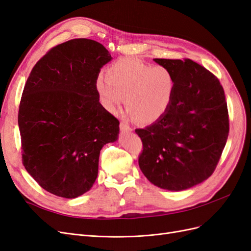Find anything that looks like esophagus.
Returning <instances> with one entry per match:
<instances>
[{"label": "esophagus", "instance_id": "obj_1", "mask_svg": "<svg viewBox=\"0 0 251 251\" xmlns=\"http://www.w3.org/2000/svg\"><path fill=\"white\" fill-rule=\"evenodd\" d=\"M120 131L121 132H132V127L130 126H127L125 123H120Z\"/></svg>", "mask_w": 251, "mask_h": 251}]
</instances>
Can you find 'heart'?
Masks as SVG:
<instances>
[{"label":"heart","instance_id":"obj_1","mask_svg":"<svg viewBox=\"0 0 251 251\" xmlns=\"http://www.w3.org/2000/svg\"><path fill=\"white\" fill-rule=\"evenodd\" d=\"M95 90L103 108L116 113L126 98L127 115L144 125L155 124L170 110L176 79L164 66H151L139 60H117L100 75Z\"/></svg>","mask_w":251,"mask_h":251}]
</instances>
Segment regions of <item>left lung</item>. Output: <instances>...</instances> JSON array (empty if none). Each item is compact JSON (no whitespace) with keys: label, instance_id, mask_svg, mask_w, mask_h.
I'll return each mask as SVG.
<instances>
[{"label":"left lung","instance_id":"obj_1","mask_svg":"<svg viewBox=\"0 0 251 251\" xmlns=\"http://www.w3.org/2000/svg\"><path fill=\"white\" fill-rule=\"evenodd\" d=\"M176 79L168 113L146 128H136L143 144L138 163L154 185L179 192L211 176L229 132L223 87L192 59L155 58Z\"/></svg>","mask_w":251,"mask_h":251}]
</instances>
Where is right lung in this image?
Returning <instances> with one entry per match:
<instances>
[{"instance_id": "obj_1", "label": "right lung", "mask_w": 251, "mask_h": 251, "mask_svg": "<svg viewBox=\"0 0 251 251\" xmlns=\"http://www.w3.org/2000/svg\"><path fill=\"white\" fill-rule=\"evenodd\" d=\"M112 56L101 44L74 39L50 49L30 72L18 123L22 160L45 191L67 199L93 186L104 144L119 121L100 102L95 80Z\"/></svg>"}]
</instances>
